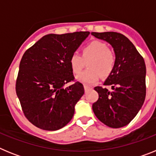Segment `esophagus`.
Instances as JSON below:
<instances>
[{
	"mask_svg": "<svg viewBox=\"0 0 156 156\" xmlns=\"http://www.w3.org/2000/svg\"><path fill=\"white\" fill-rule=\"evenodd\" d=\"M91 89V87H90L87 86V85H84V90H85V92H87L89 91V90Z\"/></svg>",
	"mask_w": 156,
	"mask_h": 156,
	"instance_id": "34e87169",
	"label": "esophagus"
}]
</instances>
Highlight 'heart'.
<instances>
[{
    "label": "heart",
    "mask_w": 156,
    "mask_h": 156,
    "mask_svg": "<svg viewBox=\"0 0 156 156\" xmlns=\"http://www.w3.org/2000/svg\"><path fill=\"white\" fill-rule=\"evenodd\" d=\"M87 62V69L77 76V80L83 84L91 85L102 76H108L112 73L115 66L116 58L113 51L108 48L105 43L93 41L87 44L82 48V55L72 54L69 65L73 73H80Z\"/></svg>",
    "instance_id": "1"
}]
</instances>
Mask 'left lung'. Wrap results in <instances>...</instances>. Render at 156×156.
I'll list each match as a JSON object with an SVG mask.
<instances>
[{
	"instance_id": "left-lung-1",
	"label": "left lung",
	"mask_w": 156,
	"mask_h": 156,
	"mask_svg": "<svg viewBox=\"0 0 156 156\" xmlns=\"http://www.w3.org/2000/svg\"><path fill=\"white\" fill-rule=\"evenodd\" d=\"M91 34L109 43L116 58L115 68L104 83L105 86H111L112 90L94 87L99 97L92 105L94 113L106 126L122 127L136 116L145 99L144 60L122 34L115 32H92Z\"/></svg>"
}]
</instances>
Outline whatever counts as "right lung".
Returning <instances> with one entry per match:
<instances>
[{
    "instance_id": "add662e5",
    "label": "right lung",
    "mask_w": 156,
    "mask_h": 156,
    "mask_svg": "<svg viewBox=\"0 0 156 156\" xmlns=\"http://www.w3.org/2000/svg\"><path fill=\"white\" fill-rule=\"evenodd\" d=\"M90 32L48 34L23 55L16 80V94L25 116L45 130H57L69 122L75 105L84 94L69 65L72 54Z\"/></svg>"
}]
</instances>
